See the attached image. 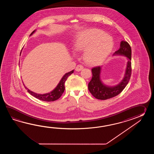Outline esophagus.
I'll list each match as a JSON object with an SVG mask.
<instances>
[{
    "mask_svg": "<svg viewBox=\"0 0 154 154\" xmlns=\"http://www.w3.org/2000/svg\"><path fill=\"white\" fill-rule=\"evenodd\" d=\"M83 68H84V66H82V65H80V64H79V65L76 66V71L80 72V71L82 70L83 69Z\"/></svg>",
    "mask_w": 154,
    "mask_h": 154,
    "instance_id": "obj_1",
    "label": "esophagus"
}]
</instances>
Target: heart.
<instances>
[{
  "label": "heart",
  "instance_id": "heart-1",
  "mask_svg": "<svg viewBox=\"0 0 154 154\" xmlns=\"http://www.w3.org/2000/svg\"><path fill=\"white\" fill-rule=\"evenodd\" d=\"M113 41L111 36L100 29H91L76 35L73 49L76 53L84 50V59L88 64L103 62L111 52Z\"/></svg>",
  "mask_w": 154,
  "mask_h": 154
}]
</instances>
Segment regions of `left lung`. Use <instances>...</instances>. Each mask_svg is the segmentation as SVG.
<instances>
[{"instance_id": "8db88e82", "label": "left lung", "mask_w": 154, "mask_h": 154, "mask_svg": "<svg viewBox=\"0 0 154 154\" xmlns=\"http://www.w3.org/2000/svg\"><path fill=\"white\" fill-rule=\"evenodd\" d=\"M114 54L124 55L128 58L125 78L118 85L113 87H109L104 85L100 80L101 66H98L93 68L91 69L92 73L91 80L88 83V90L94 97L98 100H105L119 95L127 85L131 78V49L129 44L127 41H122L120 45V48L115 52Z\"/></svg>"}]
</instances>
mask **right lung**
<instances>
[{"label": "right lung", "instance_id": "right-lung-1", "mask_svg": "<svg viewBox=\"0 0 154 154\" xmlns=\"http://www.w3.org/2000/svg\"><path fill=\"white\" fill-rule=\"evenodd\" d=\"M35 30L33 31L30 34V35H32L33 33L35 32ZM73 72H74V70L70 72L66 73V74L63 76L62 79L60 80V81L59 82L58 85H57V86L52 91H51L49 93L43 94V95L38 94H36V93L30 91L25 86V85H24V86L25 88L27 90V92L32 96L36 97V98H38L40 100L44 101H56L58 98H60V96L62 95L63 93L64 92V90H65V86H64L65 82L68 78V77L72 73H73Z\"/></svg>", "mask_w": 154, "mask_h": 154}]
</instances>
